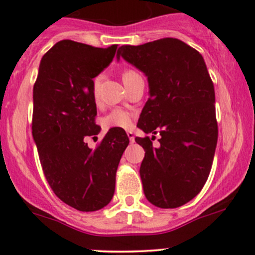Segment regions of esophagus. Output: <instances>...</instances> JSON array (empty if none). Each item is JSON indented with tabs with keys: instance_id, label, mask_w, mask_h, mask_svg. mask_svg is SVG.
<instances>
[{
	"instance_id": "obj_1",
	"label": "esophagus",
	"mask_w": 255,
	"mask_h": 255,
	"mask_svg": "<svg viewBox=\"0 0 255 255\" xmlns=\"http://www.w3.org/2000/svg\"><path fill=\"white\" fill-rule=\"evenodd\" d=\"M127 135H128V139H130V142H131V143H133V142H135V133H133L132 131H128V132H127Z\"/></svg>"
}]
</instances>
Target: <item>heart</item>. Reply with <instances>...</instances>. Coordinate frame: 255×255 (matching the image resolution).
Instances as JSON below:
<instances>
[{"label": "heart", "instance_id": "obj_1", "mask_svg": "<svg viewBox=\"0 0 255 255\" xmlns=\"http://www.w3.org/2000/svg\"><path fill=\"white\" fill-rule=\"evenodd\" d=\"M136 75L135 72L132 70H128L123 74V80L130 76ZM100 78H96L94 80V85H92V89H94V96L97 97V90L98 85H100ZM102 125L105 128H128L132 125V119L131 116L128 112L123 111V109H114L111 113H108L107 116L102 119Z\"/></svg>", "mask_w": 255, "mask_h": 255}]
</instances>
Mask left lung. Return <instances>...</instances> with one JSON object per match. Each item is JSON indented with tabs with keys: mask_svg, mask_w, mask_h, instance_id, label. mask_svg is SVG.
<instances>
[{
	"mask_svg": "<svg viewBox=\"0 0 255 255\" xmlns=\"http://www.w3.org/2000/svg\"><path fill=\"white\" fill-rule=\"evenodd\" d=\"M141 70L148 81V101L137 127L159 133L135 141L146 150L139 168L146 198L158 208H177L203 188L218 142L214 85L198 51L165 37L139 46H122L117 53ZM154 137V136H152Z\"/></svg>",
	"mask_w": 255,
	"mask_h": 255,
	"instance_id": "1",
	"label": "left lung"
}]
</instances>
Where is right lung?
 Returning <instances> with one entry per match:
<instances>
[{"mask_svg":"<svg viewBox=\"0 0 255 255\" xmlns=\"http://www.w3.org/2000/svg\"><path fill=\"white\" fill-rule=\"evenodd\" d=\"M117 45L92 47L57 42L40 62L32 100V137L52 191L80 210L102 209L113 198L120 158L128 144L123 128H111L95 150L84 141L98 135L94 79L116 56Z\"/></svg>","mask_w":255,"mask_h":255,"instance_id":"right-lung-1","label":"right lung"}]
</instances>
